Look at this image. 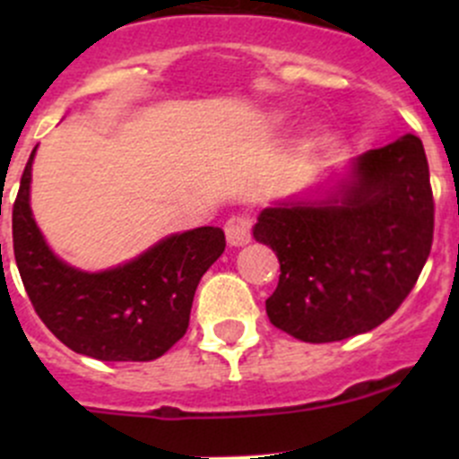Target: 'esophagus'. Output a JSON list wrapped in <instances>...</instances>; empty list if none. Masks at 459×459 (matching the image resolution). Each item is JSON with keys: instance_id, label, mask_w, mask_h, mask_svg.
Returning <instances> with one entry per match:
<instances>
[{"instance_id": "esophagus-1", "label": "esophagus", "mask_w": 459, "mask_h": 459, "mask_svg": "<svg viewBox=\"0 0 459 459\" xmlns=\"http://www.w3.org/2000/svg\"><path fill=\"white\" fill-rule=\"evenodd\" d=\"M251 220L248 217H230L229 221H226L224 230H226V242L230 244V247H244V244L251 242Z\"/></svg>"}]
</instances>
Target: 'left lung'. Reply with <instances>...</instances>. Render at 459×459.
Listing matches in <instances>:
<instances>
[{
  "label": "left lung",
  "mask_w": 459,
  "mask_h": 459,
  "mask_svg": "<svg viewBox=\"0 0 459 459\" xmlns=\"http://www.w3.org/2000/svg\"><path fill=\"white\" fill-rule=\"evenodd\" d=\"M253 238L280 259L273 326L311 344L373 331L400 308L433 244L422 140L362 152L344 175L264 208Z\"/></svg>",
  "instance_id": "obj_1"
}]
</instances>
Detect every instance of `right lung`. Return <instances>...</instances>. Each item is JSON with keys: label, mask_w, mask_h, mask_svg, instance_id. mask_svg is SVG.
Wrapping results in <instances>:
<instances>
[{"label": "right lung", "mask_w": 459, "mask_h": 459, "mask_svg": "<svg viewBox=\"0 0 459 459\" xmlns=\"http://www.w3.org/2000/svg\"><path fill=\"white\" fill-rule=\"evenodd\" d=\"M32 148L13 204V248L32 307L71 351L101 362H151L182 340L202 275L224 253V230L169 235L106 271H82L53 253L30 211Z\"/></svg>", "instance_id": "add662e5"}]
</instances>
